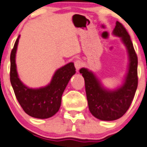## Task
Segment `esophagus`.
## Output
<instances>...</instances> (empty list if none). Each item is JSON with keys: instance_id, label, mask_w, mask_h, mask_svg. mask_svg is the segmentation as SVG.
I'll use <instances>...</instances> for the list:
<instances>
[{"instance_id": "obj_1", "label": "esophagus", "mask_w": 147, "mask_h": 147, "mask_svg": "<svg viewBox=\"0 0 147 147\" xmlns=\"http://www.w3.org/2000/svg\"><path fill=\"white\" fill-rule=\"evenodd\" d=\"M75 68H76L77 71H78L82 67H83V63H82L80 60H76V61H75Z\"/></svg>"}]
</instances>
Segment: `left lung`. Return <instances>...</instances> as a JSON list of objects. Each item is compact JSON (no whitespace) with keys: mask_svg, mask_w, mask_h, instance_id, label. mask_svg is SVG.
I'll return each mask as SVG.
<instances>
[{"mask_svg":"<svg viewBox=\"0 0 147 147\" xmlns=\"http://www.w3.org/2000/svg\"><path fill=\"white\" fill-rule=\"evenodd\" d=\"M113 35L120 37L127 49L129 66L123 84L111 90L105 88L91 71L81 68L80 73L85 80L86 96L90 113L101 120H117L129 109L138 86V58L129 34L119 22L113 30Z\"/></svg>","mask_w":147,"mask_h":147,"instance_id":"1","label":"left lung"}]
</instances>
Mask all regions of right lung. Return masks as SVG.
<instances>
[{
	"instance_id": "obj_1",
	"label": "right lung",
	"mask_w": 147,
	"mask_h": 147,
	"mask_svg": "<svg viewBox=\"0 0 147 147\" xmlns=\"http://www.w3.org/2000/svg\"><path fill=\"white\" fill-rule=\"evenodd\" d=\"M18 37L10 56V81L15 96L23 110L35 118L46 119L52 117L59 109L61 96L70 78L75 73V67L72 62L66 64L56 71L51 83L40 88H30L22 83L16 71V52Z\"/></svg>"
}]
</instances>
